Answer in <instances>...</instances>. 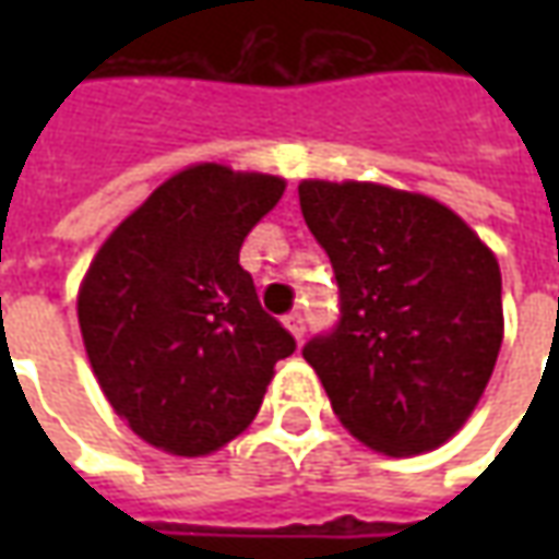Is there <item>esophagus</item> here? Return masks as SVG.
<instances>
[{
    "instance_id": "obj_1",
    "label": "esophagus",
    "mask_w": 559,
    "mask_h": 559,
    "mask_svg": "<svg viewBox=\"0 0 559 559\" xmlns=\"http://www.w3.org/2000/svg\"><path fill=\"white\" fill-rule=\"evenodd\" d=\"M284 326L290 329L293 338L302 341V335H305V314H302V311H290V314L284 317Z\"/></svg>"
}]
</instances>
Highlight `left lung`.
Returning a JSON list of instances; mask_svg holds the SVG:
<instances>
[{
	"instance_id": "8db88e82",
	"label": "left lung",
	"mask_w": 559,
	"mask_h": 559,
	"mask_svg": "<svg viewBox=\"0 0 559 559\" xmlns=\"http://www.w3.org/2000/svg\"><path fill=\"white\" fill-rule=\"evenodd\" d=\"M299 206L338 281V323L302 347L335 416L386 455L445 443L503 344L497 257L431 197L314 179Z\"/></svg>"
}]
</instances>
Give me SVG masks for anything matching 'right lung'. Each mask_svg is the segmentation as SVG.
<instances>
[{"instance_id": "1", "label": "right lung", "mask_w": 559, "mask_h": 559, "mask_svg": "<svg viewBox=\"0 0 559 559\" xmlns=\"http://www.w3.org/2000/svg\"><path fill=\"white\" fill-rule=\"evenodd\" d=\"M284 179L197 164L128 215L78 299L92 371L114 411L173 455L215 452L263 404L296 341L263 311L239 248Z\"/></svg>"}]
</instances>
